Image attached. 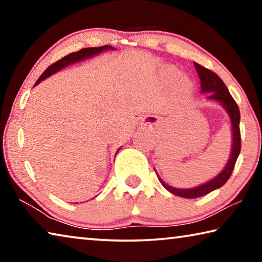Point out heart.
Here are the masks:
<instances>
[{"mask_svg": "<svg viewBox=\"0 0 262 262\" xmlns=\"http://www.w3.org/2000/svg\"><path fill=\"white\" fill-rule=\"evenodd\" d=\"M162 75L166 81H173V79L179 75V70L174 67H166L162 70ZM178 86L181 89V90L186 91V90H189L190 86H192V83L189 82L188 78L183 77L181 79H179Z\"/></svg>", "mask_w": 262, "mask_h": 262, "instance_id": "b5f03b06", "label": "heart"}]
</instances>
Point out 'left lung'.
Segmentation results:
<instances>
[{
  "mask_svg": "<svg viewBox=\"0 0 262 262\" xmlns=\"http://www.w3.org/2000/svg\"><path fill=\"white\" fill-rule=\"evenodd\" d=\"M195 69H196L199 77H200L201 82V92L202 94H209L208 95V99L219 101V103L223 106L227 111L230 120H231V127H232V147H231V154H230L229 161L227 165L222 170L219 176H216L214 179H211L206 184H202L198 187L194 188H176L172 186H168L167 184L164 183L161 179V177H158V180L161 181V184L164 186V188L167 189L168 192L178 195L181 198L186 199H195V198H201L203 195L209 194L212 190L220 188L229 180L230 177L236 165V161L239 156L242 148V141H241V129H239V122H241V112H239V107L236 101L232 98V96L230 95L228 88L225 86L224 82L219 77V75H216L214 72L202 67L201 64L194 62ZM157 174V173H156Z\"/></svg>",
  "mask_w": 262,
  "mask_h": 262,
  "instance_id": "obj_1",
  "label": "left lung"
}]
</instances>
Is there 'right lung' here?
<instances>
[{"label": "right lung", "mask_w": 262, "mask_h": 262, "mask_svg": "<svg viewBox=\"0 0 262 262\" xmlns=\"http://www.w3.org/2000/svg\"><path fill=\"white\" fill-rule=\"evenodd\" d=\"M106 50H115V48H113L112 46H110V45H105V46H100V47H88V48H83V50L78 51V52L70 53V54L66 55L64 57H62V59H60L59 61H56L55 63L51 64L50 67H48L45 70V72L42 73L41 76L38 78V81L35 82L34 86L37 85V84L40 83L41 81H43L45 78H47L48 76H51V75L55 74L56 72H59V70L63 69L64 67H67V66L76 63V62H78V61L85 60V59H88V57L98 55L99 53L104 52ZM119 150H120V149H118V151H119Z\"/></svg>", "instance_id": "add662e5"}]
</instances>
